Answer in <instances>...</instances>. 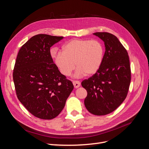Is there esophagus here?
Returning <instances> with one entry per match:
<instances>
[{
  "label": "esophagus",
  "instance_id": "34e87169",
  "mask_svg": "<svg viewBox=\"0 0 149 149\" xmlns=\"http://www.w3.org/2000/svg\"><path fill=\"white\" fill-rule=\"evenodd\" d=\"M73 84L75 88H79L80 86L81 83L79 81L75 80V81H73Z\"/></svg>",
  "mask_w": 149,
  "mask_h": 149
}]
</instances>
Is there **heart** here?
<instances>
[{"instance_id": "1", "label": "heart", "mask_w": 149, "mask_h": 149, "mask_svg": "<svg viewBox=\"0 0 149 149\" xmlns=\"http://www.w3.org/2000/svg\"><path fill=\"white\" fill-rule=\"evenodd\" d=\"M104 49L97 40L74 39L63 47V52L54 57L55 63L62 74L68 76L78 68L76 76H91L100 69L103 60Z\"/></svg>"}]
</instances>
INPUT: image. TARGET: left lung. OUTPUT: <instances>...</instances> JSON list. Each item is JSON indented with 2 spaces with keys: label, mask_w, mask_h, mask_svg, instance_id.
Segmentation results:
<instances>
[{
  "label": "left lung",
  "mask_w": 149,
  "mask_h": 149,
  "mask_svg": "<svg viewBox=\"0 0 149 149\" xmlns=\"http://www.w3.org/2000/svg\"><path fill=\"white\" fill-rule=\"evenodd\" d=\"M104 42L106 51L100 69L81 85L87 91L84 105L94 115L104 116L115 111L127 95L131 80L128 53L115 35L93 33Z\"/></svg>",
  "instance_id": "8db88e82"
}]
</instances>
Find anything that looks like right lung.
Here are the masks:
<instances>
[{
    "label": "right lung",
    "instance_id": "1",
    "mask_svg": "<svg viewBox=\"0 0 149 149\" xmlns=\"http://www.w3.org/2000/svg\"><path fill=\"white\" fill-rule=\"evenodd\" d=\"M63 37L38 34L18 53L13 79L17 96L31 114L52 119L60 114L74 88L53 61L50 48Z\"/></svg>",
    "mask_w": 149,
    "mask_h": 149
}]
</instances>
